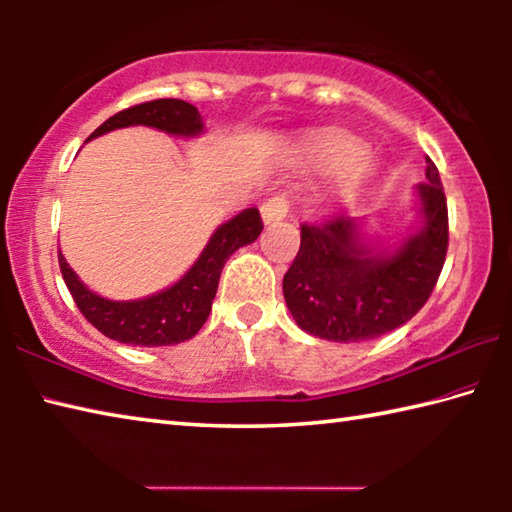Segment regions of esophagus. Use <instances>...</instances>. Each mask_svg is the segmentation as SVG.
I'll return each mask as SVG.
<instances>
[{
    "label": "esophagus",
    "mask_w": 512,
    "mask_h": 512,
    "mask_svg": "<svg viewBox=\"0 0 512 512\" xmlns=\"http://www.w3.org/2000/svg\"><path fill=\"white\" fill-rule=\"evenodd\" d=\"M287 214H289V196L287 194L277 192L262 203V219L266 225L282 221Z\"/></svg>",
    "instance_id": "1"
}]
</instances>
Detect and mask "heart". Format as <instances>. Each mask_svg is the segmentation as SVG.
<instances>
[{
  "label": "heart",
  "instance_id": "obj_1",
  "mask_svg": "<svg viewBox=\"0 0 512 512\" xmlns=\"http://www.w3.org/2000/svg\"><path fill=\"white\" fill-rule=\"evenodd\" d=\"M361 155H363V146H359L357 142L339 140V137H334V140H325V142H318L311 146L309 162L323 171H336V169L348 167V164H352V162H357ZM370 173H372L370 164L359 162L357 167L352 169L348 180H345V187L348 189L359 187L363 180L370 176Z\"/></svg>",
  "mask_w": 512,
  "mask_h": 512
}]
</instances>
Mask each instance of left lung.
<instances>
[{"instance_id":"obj_1","label":"left lung","mask_w":512,"mask_h":512,"mask_svg":"<svg viewBox=\"0 0 512 512\" xmlns=\"http://www.w3.org/2000/svg\"><path fill=\"white\" fill-rule=\"evenodd\" d=\"M424 176L415 185L420 230L393 250L366 244L361 219L348 214L302 223L300 250L282 282L300 329L318 339L359 343L393 332L424 307L449 244L447 198L429 158Z\"/></svg>"}]
</instances>
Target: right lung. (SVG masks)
Wrapping results in <instances>:
<instances>
[{"label": "right lung", "instance_id": "1", "mask_svg": "<svg viewBox=\"0 0 512 512\" xmlns=\"http://www.w3.org/2000/svg\"><path fill=\"white\" fill-rule=\"evenodd\" d=\"M126 126H151L169 135L196 137L203 133V117L187 101L155 99L112 115L88 140ZM262 230L264 223L257 207H248L232 216L214 230L201 257L176 284L140 300H108L97 296L69 268L60 250L58 264L76 307L101 334L119 343L158 348V345H176L196 336L210 316L219 277L228 257L241 246L253 244Z\"/></svg>", "mask_w": 512, "mask_h": 512}]
</instances>
